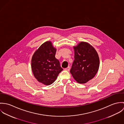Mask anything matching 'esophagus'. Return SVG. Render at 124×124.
I'll return each mask as SVG.
<instances>
[{
	"label": "esophagus",
	"mask_w": 124,
	"mask_h": 124,
	"mask_svg": "<svg viewBox=\"0 0 124 124\" xmlns=\"http://www.w3.org/2000/svg\"><path fill=\"white\" fill-rule=\"evenodd\" d=\"M70 67L69 66H68V67H67L66 68H65V70H66V71H69V70H70Z\"/></svg>",
	"instance_id": "obj_1"
}]
</instances>
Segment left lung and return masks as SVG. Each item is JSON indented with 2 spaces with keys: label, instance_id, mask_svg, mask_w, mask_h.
<instances>
[{
  "label": "left lung",
  "instance_id": "obj_1",
  "mask_svg": "<svg viewBox=\"0 0 124 124\" xmlns=\"http://www.w3.org/2000/svg\"><path fill=\"white\" fill-rule=\"evenodd\" d=\"M74 60L70 72L79 84H85L93 79L99 67V58L94 48L88 43L81 42L73 47Z\"/></svg>",
  "mask_w": 124,
  "mask_h": 124
}]
</instances>
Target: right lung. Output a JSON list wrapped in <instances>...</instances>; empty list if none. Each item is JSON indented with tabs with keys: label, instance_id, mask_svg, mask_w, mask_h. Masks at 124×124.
Returning a JSON list of instances; mask_svg holds the SVG:
<instances>
[{
	"label": "right lung",
	"instance_id": "add662e5",
	"mask_svg": "<svg viewBox=\"0 0 124 124\" xmlns=\"http://www.w3.org/2000/svg\"><path fill=\"white\" fill-rule=\"evenodd\" d=\"M56 49L50 41L43 43L31 59V69L36 79L47 85L52 84L63 70L55 56Z\"/></svg>",
	"mask_w": 124,
	"mask_h": 124
}]
</instances>
